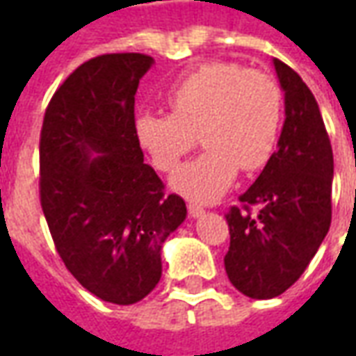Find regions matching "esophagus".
Masks as SVG:
<instances>
[{
  "label": "esophagus",
  "instance_id": "obj_1",
  "mask_svg": "<svg viewBox=\"0 0 356 356\" xmlns=\"http://www.w3.org/2000/svg\"><path fill=\"white\" fill-rule=\"evenodd\" d=\"M188 213H191V217H194V219H198V217H202L206 213V209L202 208V206H198V204H188Z\"/></svg>",
  "mask_w": 356,
  "mask_h": 356
}]
</instances>
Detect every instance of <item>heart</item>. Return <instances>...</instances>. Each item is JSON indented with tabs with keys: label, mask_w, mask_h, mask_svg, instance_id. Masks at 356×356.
Masks as SVG:
<instances>
[{
	"label": "heart",
	"mask_w": 356,
	"mask_h": 356,
	"mask_svg": "<svg viewBox=\"0 0 356 356\" xmlns=\"http://www.w3.org/2000/svg\"><path fill=\"white\" fill-rule=\"evenodd\" d=\"M171 114L145 112L135 135L156 170H177L198 135L206 152L183 165L171 186L186 198L213 202L232 185L238 168L261 170L282 125V91L267 74L234 63H208L165 93Z\"/></svg>",
	"instance_id": "1"
}]
</instances>
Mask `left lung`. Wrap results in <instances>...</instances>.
Returning a JSON list of instances; mask_svg holds the SVG:
<instances>
[{
    "label": "left lung",
    "mask_w": 356,
    "mask_h": 356,
    "mask_svg": "<svg viewBox=\"0 0 356 356\" xmlns=\"http://www.w3.org/2000/svg\"><path fill=\"white\" fill-rule=\"evenodd\" d=\"M284 91L282 133L259 177L231 208L225 270L252 299H273L303 275L332 221L334 154L305 81L273 58ZM255 205L257 212H252Z\"/></svg>",
    "instance_id": "obj_1"
}]
</instances>
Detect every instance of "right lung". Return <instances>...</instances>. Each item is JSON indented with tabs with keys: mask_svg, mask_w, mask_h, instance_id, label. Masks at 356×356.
Here are the masks:
<instances>
[{
	"mask_svg": "<svg viewBox=\"0 0 356 356\" xmlns=\"http://www.w3.org/2000/svg\"><path fill=\"white\" fill-rule=\"evenodd\" d=\"M154 65L101 55L55 91L40 139V196L60 259L102 301L131 305L162 276V246L186 217L135 135V93Z\"/></svg>",
	"mask_w": 356,
	"mask_h": 356,
	"instance_id": "right-lung-1",
	"label": "right lung"
}]
</instances>
